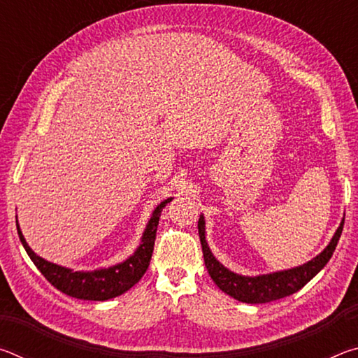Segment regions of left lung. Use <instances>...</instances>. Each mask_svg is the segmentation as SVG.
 Returning <instances> with one entry per match:
<instances>
[{
	"mask_svg": "<svg viewBox=\"0 0 358 358\" xmlns=\"http://www.w3.org/2000/svg\"><path fill=\"white\" fill-rule=\"evenodd\" d=\"M344 226V220L339 224L338 230L333 235L331 241L325 250L311 259L310 262L303 264L300 266L290 270L275 271V273L260 275V276H241L226 268L222 264L216 260V257L211 254L210 248L205 240V221L203 216L199 217V237H201L202 251H203V260L205 266H207L211 280L216 282L222 292L234 296L235 300L243 303H268L273 300L284 299V296L292 295L296 290H300L308 281H311L320 270L324 268L333 256V251L338 245V240L341 237Z\"/></svg>",
	"mask_w": 358,
	"mask_h": 358,
	"instance_id": "1",
	"label": "left lung"
}]
</instances>
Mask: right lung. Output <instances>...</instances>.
<instances>
[{
    "instance_id": "right-lung-1",
    "label": "right lung",
    "mask_w": 358,
    "mask_h": 358,
    "mask_svg": "<svg viewBox=\"0 0 358 358\" xmlns=\"http://www.w3.org/2000/svg\"><path fill=\"white\" fill-rule=\"evenodd\" d=\"M172 201L161 202L155 208L153 215H151L150 221L147 224V229L142 235V243L137 248L136 252L132 254L129 259H126L124 262L117 264L108 268H101L94 271H74L66 266L47 262L45 259L39 257L31 248L28 246L25 237H23L22 230L17 222V232L23 248L28 252L29 259L33 260L34 265L38 266V270L45 276V280L52 284L53 287L62 290L63 294L74 296V299L80 300H94V301H104L108 299H115L121 294H124L126 290H129L138 280L143 276L147 271L151 254H153L155 240H156V230L157 224H159L161 211L166 205Z\"/></svg>"
}]
</instances>
